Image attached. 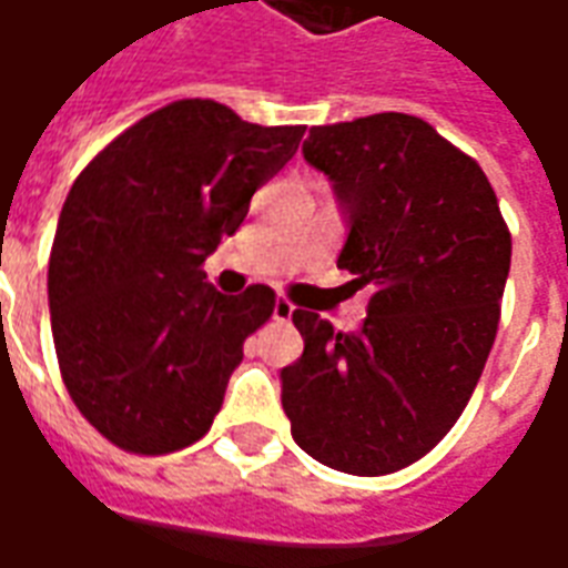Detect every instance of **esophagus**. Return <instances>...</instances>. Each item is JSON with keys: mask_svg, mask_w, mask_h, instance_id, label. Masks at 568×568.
Masks as SVG:
<instances>
[{"mask_svg": "<svg viewBox=\"0 0 568 568\" xmlns=\"http://www.w3.org/2000/svg\"><path fill=\"white\" fill-rule=\"evenodd\" d=\"M292 313H295V304H292V301H285V297H276V301H273V320L276 322H288L292 320Z\"/></svg>", "mask_w": 568, "mask_h": 568, "instance_id": "34e87169", "label": "esophagus"}]
</instances>
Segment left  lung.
Listing matches in <instances>:
<instances>
[{"instance_id": "obj_1", "label": "left lung", "mask_w": 568, "mask_h": 568, "mask_svg": "<svg viewBox=\"0 0 568 568\" xmlns=\"http://www.w3.org/2000/svg\"><path fill=\"white\" fill-rule=\"evenodd\" d=\"M304 161L332 179L337 267L371 285L358 332L295 310L304 356L280 371L292 438L316 463L377 477L417 463L475 393L499 328L511 234L468 154L402 112L313 128Z\"/></svg>"}]
</instances>
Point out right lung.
Instances as JSON below:
<instances>
[{
  "mask_svg": "<svg viewBox=\"0 0 568 568\" xmlns=\"http://www.w3.org/2000/svg\"><path fill=\"white\" fill-rule=\"evenodd\" d=\"M304 128L179 100L124 130L69 191L48 261L57 362L72 402L121 450H182L210 432L273 313V288L222 295L203 261L292 161Z\"/></svg>",
  "mask_w": 568,
  "mask_h": 568,
  "instance_id": "1",
  "label": "right lung"
}]
</instances>
